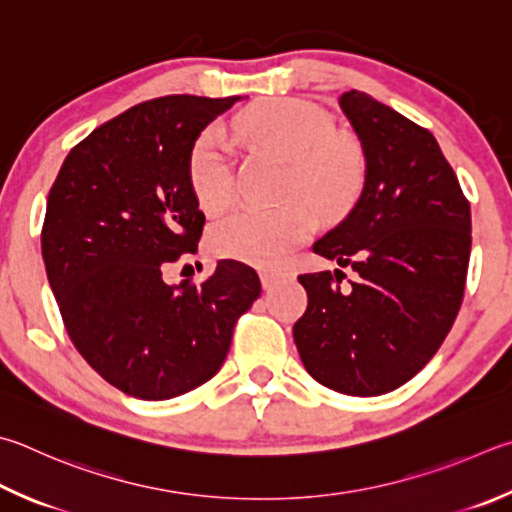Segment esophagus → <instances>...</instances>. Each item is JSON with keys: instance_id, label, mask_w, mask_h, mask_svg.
<instances>
[{"instance_id": "obj_1", "label": "esophagus", "mask_w": 512, "mask_h": 512, "mask_svg": "<svg viewBox=\"0 0 512 512\" xmlns=\"http://www.w3.org/2000/svg\"><path fill=\"white\" fill-rule=\"evenodd\" d=\"M291 275L293 273L286 271V268H262V271H259V280H262L264 288H273L275 284L288 280Z\"/></svg>"}]
</instances>
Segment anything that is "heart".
Instances as JSON below:
<instances>
[{
	"instance_id": "1",
	"label": "heart",
	"mask_w": 512,
	"mask_h": 512,
	"mask_svg": "<svg viewBox=\"0 0 512 512\" xmlns=\"http://www.w3.org/2000/svg\"><path fill=\"white\" fill-rule=\"evenodd\" d=\"M235 132L246 143L291 161L286 192H300L324 215H338L362 188V159L356 147L333 136L327 109L309 100H271L235 118ZM190 185L199 206L221 212L235 199V159L230 138L208 127L194 143L188 161ZM313 228L309 208L300 201L280 208H244L217 221L210 246L221 257L257 266H277Z\"/></svg>"
}]
</instances>
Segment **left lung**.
I'll list each match as a JSON object with an SVG mask.
<instances>
[{
    "instance_id": "left-lung-1",
    "label": "left lung",
    "mask_w": 512,
    "mask_h": 512,
    "mask_svg": "<svg viewBox=\"0 0 512 512\" xmlns=\"http://www.w3.org/2000/svg\"><path fill=\"white\" fill-rule=\"evenodd\" d=\"M340 107L365 152V188L347 219L313 244L351 266L297 277L309 304L293 338L309 374L349 396L401 387L439 351L461 309L470 203L436 138L369 94Z\"/></svg>"
}]
</instances>
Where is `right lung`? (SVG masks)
Here are the masks:
<instances>
[{
  "label": "right lung",
  "instance_id": "obj_1",
  "mask_svg": "<svg viewBox=\"0 0 512 512\" xmlns=\"http://www.w3.org/2000/svg\"><path fill=\"white\" fill-rule=\"evenodd\" d=\"M237 100L163 96L123 111L73 147L46 199L42 257L69 338L109 385L143 401L215 376L262 293L235 259L201 284L163 282L167 264L197 253L206 224L188 172L194 141Z\"/></svg>",
  "mask_w": 512,
  "mask_h": 512
}]
</instances>
